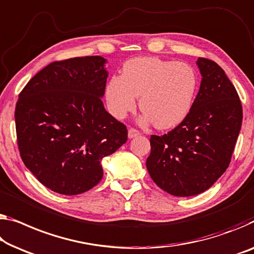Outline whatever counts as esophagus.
Instances as JSON below:
<instances>
[{"instance_id": "obj_1", "label": "esophagus", "mask_w": 254, "mask_h": 254, "mask_svg": "<svg viewBox=\"0 0 254 254\" xmlns=\"http://www.w3.org/2000/svg\"><path fill=\"white\" fill-rule=\"evenodd\" d=\"M139 134H140V132L137 130V128H134V127H128V132H127L128 138L138 137Z\"/></svg>"}]
</instances>
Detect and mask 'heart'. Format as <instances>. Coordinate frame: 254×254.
<instances>
[{
    "mask_svg": "<svg viewBox=\"0 0 254 254\" xmlns=\"http://www.w3.org/2000/svg\"><path fill=\"white\" fill-rule=\"evenodd\" d=\"M197 74L187 63L138 57L127 60L121 76H113L106 86L111 114L123 119L135 107L157 128H171L190 112L197 91Z\"/></svg>",
    "mask_w": 254,
    "mask_h": 254,
    "instance_id": "1",
    "label": "heart"
}]
</instances>
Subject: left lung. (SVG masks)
<instances>
[{
    "instance_id": "1",
    "label": "left lung",
    "mask_w": 254,
    "mask_h": 254,
    "mask_svg": "<svg viewBox=\"0 0 254 254\" xmlns=\"http://www.w3.org/2000/svg\"><path fill=\"white\" fill-rule=\"evenodd\" d=\"M200 88L183 122L163 135H150L146 166L161 189L194 196L209 189L228 168L243 119L238 93L222 68L198 58Z\"/></svg>"
}]
</instances>
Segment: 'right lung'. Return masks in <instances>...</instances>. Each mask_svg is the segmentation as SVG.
<instances>
[{
    "instance_id": "obj_1",
    "label": "right lung",
    "mask_w": 254,
    "mask_h": 254,
    "mask_svg": "<svg viewBox=\"0 0 254 254\" xmlns=\"http://www.w3.org/2000/svg\"><path fill=\"white\" fill-rule=\"evenodd\" d=\"M105 62L99 56L54 62L19 93L14 120L20 157L58 194H82L99 184L101 160L127 140V127L101 100Z\"/></svg>"
}]
</instances>
